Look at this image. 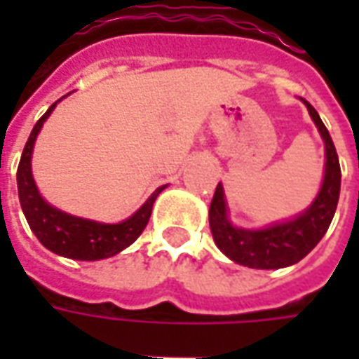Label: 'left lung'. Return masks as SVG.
Segmentation results:
<instances>
[{"instance_id":"left-lung-1","label":"left lung","mask_w":359,"mask_h":359,"mask_svg":"<svg viewBox=\"0 0 359 359\" xmlns=\"http://www.w3.org/2000/svg\"><path fill=\"white\" fill-rule=\"evenodd\" d=\"M325 142V175L316 200L292 219L264 229H242L231 223L225 190L219 182L210 205V229L217 248L234 264L252 269H280L300 262L316 248L331 225L340 194V163L331 134L313 105L302 100Z\"/></svg>"}]
</instances>
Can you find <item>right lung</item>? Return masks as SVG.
<instances>
[{
    "label": "right lung",
    "mask_w": 359,
    "mask_h": 359,
    "mask_svg": "<svg viewBox=\"0 0 359 359\" xmlns=\"http://www.w3.org/2000/svg\"><path fill=\"white\" fill-rule=\"evenodd\" d=\"M61 100L51 103L50 109L40 117L28 136L27 146L22 149L19 169H17L20 208L30 225V231L50 252L69 257V259H81V262L105 259L128 248L140 236L142 231L148 225L156 198L163 192L167 184L157 188L156 192L142 203L140 210L134 211L130 217L121 223H100L92 219L76 217L46 202L42 194L38 192L34 177H32V151H34V142L42 130L46 118L50 117L51 111L55 109V105Z\"/></svg>",
    "instance_id": "right-lung-1"
}]
</instances>
